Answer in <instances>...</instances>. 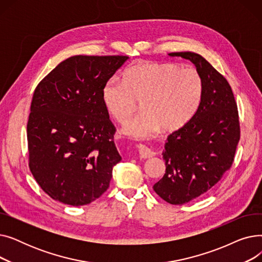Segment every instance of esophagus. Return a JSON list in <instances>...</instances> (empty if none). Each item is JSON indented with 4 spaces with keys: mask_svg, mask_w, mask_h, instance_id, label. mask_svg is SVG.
I'll return each instance as SVG.
<instances>
[{
    "mask_svg": "<svg viewBox=\"0 0 262 262\" xmlns=\"http://www.w3.org/2000/svg\"><path fill=\"white\" fill-rule=\"evenodd\" d=\"M138 152H139V156L141 158H144V159L145 158H150V157H153L155 155V153L153 152L152 149L148 148L145 145H142V144L138 145Z\"/></svg>",
    "mask_w": 262,
    "mask_h": 262,
    "instance_id": "1",
    "label": "esophagus"
}]
</instances>
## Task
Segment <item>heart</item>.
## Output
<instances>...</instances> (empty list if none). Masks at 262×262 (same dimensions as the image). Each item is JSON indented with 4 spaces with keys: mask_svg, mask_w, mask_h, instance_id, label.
<instances>
[{
    "mask_svg": "<svg viewBox=\"0 0 262 262\" xmlns=\"http://www.w3.org/2000/svg\"><path fill=\"white\" fill-rule=\"evenodd\" d=\"M203 93L204 81L195 68L146 61L127 69L123 80L110 77L101 98L106 112L120 124H125L141 103L143 113L124 127V133L143 139L161 128L172 133L186 126L196 114Z\"/></svg>",
    "mask_w": 262,
    "mask_h": 262,
    "instance_id": "heart-1",
    "label": "heart"
}]
</instances>
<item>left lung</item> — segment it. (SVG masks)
Returning a JSON list of instances; mask_svg holds the SVG:
<instances>
[{
    "label": "left lung",
    "mask_w": 262,
    "mask_h": 262,
    "mask_svg": "<svg viewBox=\"0 0 262 262\" xmlns=\"http://www.w3.org/2000/svg\"><path fill=\"white\" fill-rule=\"evenodd\" d=\"M169 55L193 62L204 81L196 114L168 137L162 153L166 173L153 187L162 200L182 205L205 194L230 169L240 140V122L231 87L221 73L200 54Z\"/></svg>",
    "instance_id": "obj_1"
}]
</instances>
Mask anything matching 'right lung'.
<instances>
[{
	"mask_svg": "<svg viewBox=\"0 0 262 262\" xmlns=\"http://www.w3.org/2000/svg\"><path fill=\"white\" fill-rule=\"evenodd\" d=\"M127 58L72 56L36 87L27 122L29 167L53 200L82 206L109 188L113 168L122 158L101 92Z\"/></svg>",
	"mask_w": 262,
	"mask_h": 262,
	"instance_id": "1",
	"label": "right lung"
}]
</instances>
